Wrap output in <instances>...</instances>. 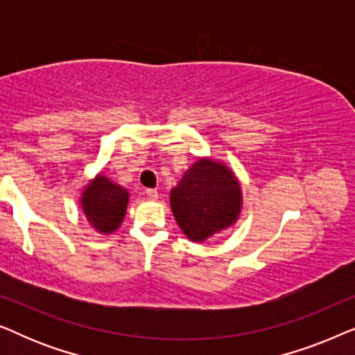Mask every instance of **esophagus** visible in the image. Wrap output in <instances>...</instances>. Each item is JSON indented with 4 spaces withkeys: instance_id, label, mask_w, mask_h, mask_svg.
<instances>
[{
    "instance_id": "1",
    "label": "esophagus",
    "mask_w": 355,
    "mask_h": 355,
    "mask_svg": "<svg viewBox=\"0 0 355 355\" xmlns=\"http://www.w3.org/2000/svg\"><path fill=\"white\" fill-rule=\"evenodd\" d=\"M145 196H147L150 200H157L158 191H157V189H147V191H145Z\"/></svg>"
}]
</instances>
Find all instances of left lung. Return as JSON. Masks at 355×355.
Listing matches in <instances>:
<instances>
[{
  "mask_svg": "<svg viewBox=\"0 0 355 355\" xmlns=\"http://www.w3.org/2000/svg\"><path fill=\"white\" fill-rule=\"evenodd\" d=\"M169 203L184 234L192 242H203L237 221L241 184L225 163L200 158L171 189Z\"/></svg>",
  "mask_w": 355,
  "mask_h": 355,
  "instance_id": "obj_1",
  "label": "left lung"
}]
</instances>
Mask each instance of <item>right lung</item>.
<instances>
[{
    "instance_id": "obj_1",
    "label": "right lung",
    "mask_w": 355,
    "mask_h": 355,
    "mask_svg": "<svg viewBox=\"0 0 355 355\" xmlns=\"http://www.w3.org/2000/svg\"><path fill=\"white\" fill-rule=\"evenodd\" d=\"M129 203V192L106 176H95L87 184L80 205L87 220L101 234H111L123 223Z\"/></svg>"
}]
</instances>
